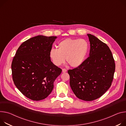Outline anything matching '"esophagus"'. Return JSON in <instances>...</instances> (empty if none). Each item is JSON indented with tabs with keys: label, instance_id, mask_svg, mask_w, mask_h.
Returning a JSON list of instances; mask_svg holds the SVG:
<instances>
[{
	"label": "esophagus",
	"instance_id": "obj_1",
	"mask_svg": "<svg viewBox=\"0 0 126 126\" xmlns=\"http://www.w3.org/2000/svg\"><path fill=\"white\" fill-rule=\"evenodd\" d=\"M67 71V70L66 69H62V72L63 73H65V72H66Z\"/></svg>",
	"mask_w": 126,
	"mask_h": 126
}]
</instances>
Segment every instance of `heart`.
I'll use <instances>...</instances> for the list:
<instances>
[{
  "label": "heart",
  "instance_id": "obj_1",
  "mask_svg": "<svg viewBox=\"0 0 126 126\" xmlns=\"http://www.w3.org/2000/svg\"><path fill=\"white\" fill-rule=\"evenodd\" d=\"M58 49L52 48L49 56L53 63L57 66L61 65L65 60L74 68L80 66L84 62L88 50V44L83 39H66L60 42Z\"/></svg>",
  "mask_w": 126,
  "mask_h": 126
}]
</instances>
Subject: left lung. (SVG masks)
Instances as JSON below:
<instances>
[{"instance_id":"obj_1","label":"left lung","mask_w":126,"mask_h":126,"mask_svg":"<svg viewBox=\"0 0 126 126\" xmlns=\"http://www.w3.org/2000/svg\"><path fill=\"white\" fill-rule=\"evenodd\" d=\"M89 56L78 67L68 71L70 87L75 95L85 101L95 100L110 87L115 63L107 45L91 34Z\"/></svg>"}]
</instances>
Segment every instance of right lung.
<instances>
[{
    "instance_id": "obj_1",
    "label": "right lung",
    "mask_w": 126,
    "mask_h": 126,
    "mask_svg": "<svg viewBox=\"0 0 126 126\" xmlns=\"http://www.w3.org/2000/svg\"><path fill=\"white\" fill-rule=\"evenodd\" d=\"M57 37L39 35L24 42L11 64L13 79L17 89L33 100L46 98L62 69L51 61L49 52Z\"/></svg>"
}]
</instances>
